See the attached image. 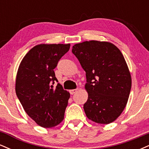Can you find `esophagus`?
Returning <instances> with one entry per match:
<instances>
[{
  "label": "esophagus",
  "mask_w": 149,
  "mask_h": 149,
  "mask_svg": "<svg viewBox=\"0 0 149 149\" xmlns=\"http://www.w3.org/2000/svg\"><path fill=\"white\" fill-rule=\"evenodd\" d=\"M77 91H78V89H73V90H70L69 92H70V94H71V95H73V94L76 93Z\"/></svg>",
  "instance_id": "34e87169"
}]
</instances>
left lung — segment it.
I'll return each instance as SVG.
<instances>
[{
  "instance_id": "1",
  "label": "left lung",
  "mask_w": 149,
  "mask_h": 149,
  "mask_svg": "<svg viewBox=\"0 0 149 149\" xmlns=\"http://www.w3.org/2000/svg\"><path fill=\"white\" fill-rule=\"evenodd\" d=\"M72 52L86 73L87 117L100 124L113 122L124 110L132 86L123 55L113 44L97 40L76 44Z\"/></svg>"
}]
</instances>
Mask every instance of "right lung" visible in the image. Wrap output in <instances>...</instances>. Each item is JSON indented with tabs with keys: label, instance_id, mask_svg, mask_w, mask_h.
Here are the masks:
<instances>
[{
	"label": "right lung",
	"instance_id": "right-lung-1",
	"mask_svg": "<svg viewBox=\"0 0 149 149\" xmlns=\"http://www.w3.org/2000/svg\"><path fill=\"white\" fill-rule=\"evenodd\" d=\"M70 44H40L31 49L19 66L15 91L30 118L42 127L59 125L70 97L69 92L57 83L54 69L69 50Z\"/></svg>",
	"mask_w": 149,
	"mask_h": 149
}]
</instances>
